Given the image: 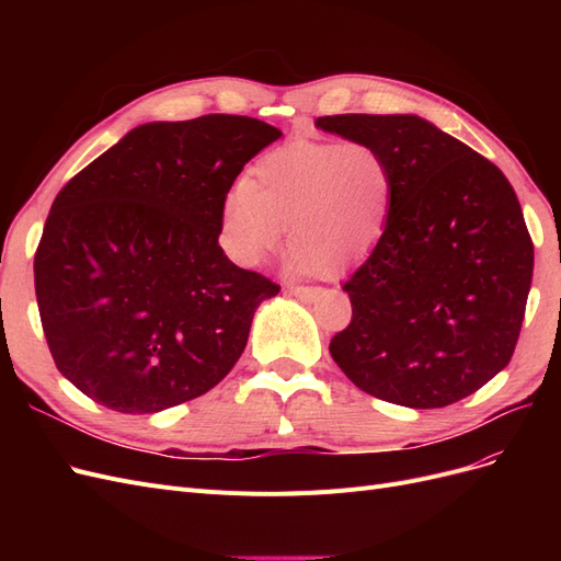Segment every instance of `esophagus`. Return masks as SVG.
I'll return each mask as SVG.
<instances>
[{"label": "esophagus", "mask_w": 561, "mask_h": 561, "mask_svg": "<svg viewBox=\"0 0 561 561\" xmlns=\"http://www.w3.org/2000/svg\"><path fill=\"white\" fill-rule=\"evenodd\" d=\"M290 293L301 299V301H313L318 295V287H309V285H293Z\"/></svg>", "instance_id": "1"}]
</instances>
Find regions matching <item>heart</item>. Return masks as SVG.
<instances>
[{
	"mask_svg": "<svg viewBox=\"0 0 561 561\" xmlns=\"http://www.w3.org/2000/svg\"><path fill=\"white\" fill-rule=\"evenodd\" d=\"M393 201V163L377 145L290 142L264 154L250 182L227 194L219 233L241 266H257L285 229V264L295 274L322 264L344 271L377 248Z\"/></svg>",
	"mask_w": 561,
	"mask_h": 561,
	"instance_id": "heart-1",
	"label": "heart"
}]
</instances>
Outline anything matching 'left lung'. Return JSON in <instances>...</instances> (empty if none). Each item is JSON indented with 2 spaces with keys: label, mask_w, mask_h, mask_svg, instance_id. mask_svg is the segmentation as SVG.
<instances>
[{
  "label": "left lung",
  "mask_w": 561,
  "mask_h": 561,
  "mask_svg": "<svg viewBox=\"0 0 561 561\" xmlns=\"http://www.w3.org/2000/svg\"><path fill=\"white\" fill-rule=\"evenodd\" d=\"M316 126L383 149L388 227L344 283L351 325L330 353L365 393L412 410L468 398L511 363L534 243L499 168L416 114H336Z\"/></svg>",
  "instance_id": "obj_1"
}]
</instances>
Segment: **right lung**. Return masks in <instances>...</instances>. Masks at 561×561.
I'll use <instances>...</instances> for the list:
<instances>
[{
	"instance_id": "right-lung-1",
	"label": "right lung",
	"mask_w": 561,
	"mask_h": 561,
	"mask_svg": "<svg viewBox=\"0 0 561 561\" xmlns=\"http://www.w3.org/2000/svg\"><path fill=\"white\" fill-rule=\"evenodd\" d=\"M260 118L151 122L67 182L35 254L42 328L60 375L124 414L222 381L280 287L217 243L243 165L280 138Z\"/></svg>"
}]
</instances>
